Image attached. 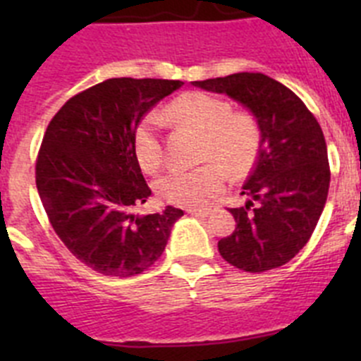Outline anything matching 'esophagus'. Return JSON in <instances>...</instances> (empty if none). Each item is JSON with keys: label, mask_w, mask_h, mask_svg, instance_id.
<instances>
[{"label": "esophagus", "mask_w": 361, "mask_h": 361, "mask_svg": "<svg viewBox=\"0 0 361 361\" xmlns=\"http://www.w3.org/2000/svg\"><path fill=\"white\" fill-rule=\"evenodd\" d=\"M215 212V206H202V208H190L188 213L190 215H197V216H208Z\"/></svg>", "instance_id": "34e87169"}]
</instances>
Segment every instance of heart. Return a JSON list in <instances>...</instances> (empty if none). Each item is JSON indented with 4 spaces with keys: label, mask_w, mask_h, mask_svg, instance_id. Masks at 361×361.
<instances>
[{
    "label": "heart",
    "mask_w": 361,
    "mask_h": 361,
    "mask_svg": "<svg viewBox=\"0 0 361 361\" xmlns=\"http://www.w3.org/2000/svg\"><path fill=\"white\" fill-rule=\"evenodd\" d=\"M161 119L183 124L202 135L195 170H170L157 180V193L175 206H200L226 188V173L242 180L257 164L262 130L251 111H233L231 104L208 92H184L175 97ZM161 121L145 116L135 124L132 145L142 170L157 171L164 161Z\"/></svg>",
    "instance_id": "heart-1"
}]
</instances>
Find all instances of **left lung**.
<instances>
[{"mask_svg":"<svg viewBox=\"0 0 361 361\" xmlns=\"http://www.w3.org/2000/svg\"><path fill=\"white\" fill-rule=\"evenodd\" d=\"M193 85L244 104L262 130L257 164L242 188L250 200L229 208L237 226L220 238L219 253L250 273L288 264L311 238L327 200L331 170L320 124L295 92L264 73Z\"/></svg>","mask_w":361,"mask_h":361,"instance_id":"obj_1","label":"left lung"}]
</instances>
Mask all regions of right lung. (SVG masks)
<instances>
[{"mask_svg": "<svg viewBox=\"0 0 361 361\" xmlns=\"http://www.w3.org/2000/svg\"><path fill=\"white\" fill-rule=\"evenodd\" d=\"M170 79L114 78L73 95L50 121L36 186L57 237L106 276H135L161 258L183 209L137 215L152 190L133 153L135 124L180 88Z\"/></svg>", "mask_w": 361, "mask_h": 361, "instance_id": "obj_1", "label": "right lung"}]
</instances>
